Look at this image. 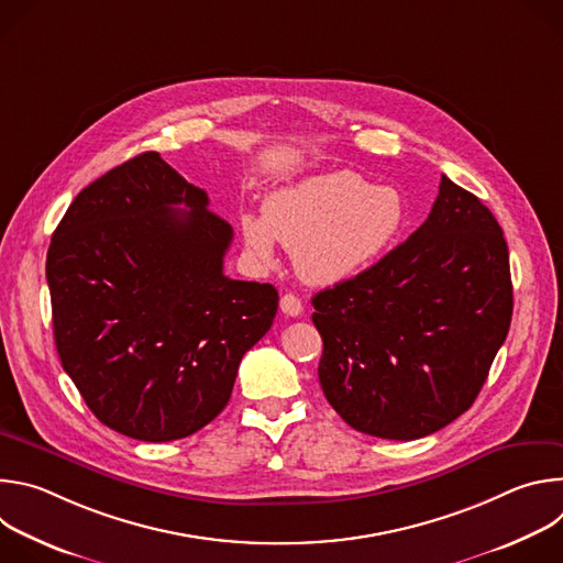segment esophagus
Returning <instances> with one entry per match:
<instances>
[{
	"label": "esophagus",
	"mask_w": 563,
	"mask_h": 563,
	"mask_svg": "<svg viewBox=\"0 0 563 563\" xmlns=\"http://www.w3.org/2000/svg\"><path fill=\"white\" fill-rule=\"evenodd\" d=\"M280 309L287 313V316H300L302 313V302L296 294H285L280 298Z\"/></svg>",
	"instance_id": "obj_1"
}]
</instances>
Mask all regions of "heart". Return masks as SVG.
Masks as SVG:
<instances>
[{
  "mask_svg": "<svg viewBox=\"0 0 563 563\" xmlns=\"http://www.w3.org/2000/svg\"><path fill=\"white\" fill-rule=\"evenodd\" d=\"M406 222V200L394 187L369 185L354 172L320 174L287 185L265 202V218L243 216L250 252L274 258V238L291 250L305 283H341L374 258Z\"/></svg>",
  "mask_w": 563,
  "mask_h": 563,
  "instance_id": "1",
  "label": "heart"
}]
</instances>
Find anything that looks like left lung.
<instances>
[{
  "instance_id": "1",
  "label": "left lung",
  "mask_w": 563,
  "mask_h": 563,
  "mask_svg": "<svg viewBox=\"0 0 563 563\" xmlns=\"http://www.w3.org/2000/svg\"><path fill=\"white\" fill-rule=\"evenodd\" d=\"M320 387L358 432L415 441L461 417L512 320L504 231L441 176L428 220L358 276L311 298Z\"/></svg>"
}]
</instances>
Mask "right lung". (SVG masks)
Returning <instances> with one entry per match:
<instances>
[{
  "instance_id": "1",
  "label": "right lung",
  "mask_w": 563,
  "mask_h": 563,
  "mask_svg": "<svg viewBox=\"0 0 563 563\" xmlns=\"http://www.w3.org/2000/svg\"><path fill=\"white\" fill-rule=\"evenodd\" d=\"M207 207L146 151L79 191L51 240L62 367L107 428L137 441L213 421L278 309L274 285L224 276L233 229Z\"/></svg>"
}]
</instances>
